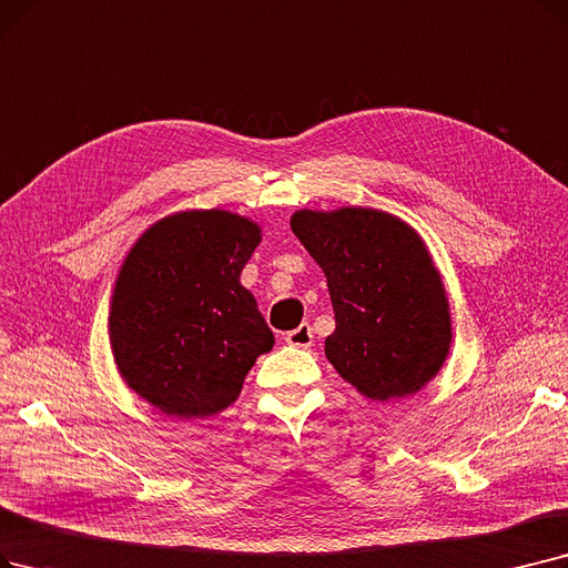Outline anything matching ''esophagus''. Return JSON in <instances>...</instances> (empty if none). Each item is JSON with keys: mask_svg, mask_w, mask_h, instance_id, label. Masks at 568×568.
<instances>
[{"mask_svg": "<svg viewBox=\"0 0 568 568\" xmlns=\"http://www.w3.org/2000/svg\"><path fill=\"white\" fill-rule=\"evenodd\" d=\"M285 343L292 345V348H311L313 343V329L308 323L300 325L297 329H292L285 334Z\"/></svg>", "mask_w": 568, "mask_h": 568, "instance_id": "34e87169", "label": "esophagus"}]
</instances>
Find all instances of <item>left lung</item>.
<instances>
[{
  "label": "left lung",
  "mask_w": 568,
  "mask_h": 568,
  "mask_svg": "<svg viewBox=\"0 0 568 568\" xmlns=\"http://www.w3.org/2000/svg\"><path fill=\"white\" fill-rule=\"evenodd\" d=\"M290 227L327 276L336 329L325 355L374 402L420 392L446 364L453 317L425 239L366 206L294 211Z\"/></svg>",
  "instance_id": "8db88e82"
}]
</instances>
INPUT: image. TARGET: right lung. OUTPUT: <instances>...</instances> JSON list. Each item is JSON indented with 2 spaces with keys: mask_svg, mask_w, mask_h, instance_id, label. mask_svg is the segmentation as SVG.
<instances>
[{
  "mask_svg": "<svg viewBox=\"0 0 568 568\" xmlns=\"http://www.w3.org/2000/svg\"><path fill=\"white\" fill-rule=\"evenodd\" d=\"M262 241L255 220L225 209L160 217L122 260L109 341L118 374L179 420L232 406L255 359L274 348L241 271Z\"/></svg>",
  "mask_w": 568,
  "mask_h": 568,
  "instance_id": "1",
  "label": "right lung"
}]
</instances>
